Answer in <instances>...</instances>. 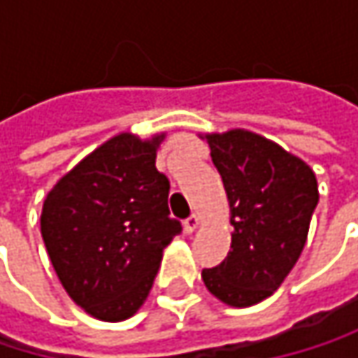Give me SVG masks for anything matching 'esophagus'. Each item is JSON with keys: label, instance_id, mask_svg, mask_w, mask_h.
<instances>
[{"label": "esophagus", "instance_id": "obj_1", "mask_svg": "<svg viewBox=\"0 0 358 358\" xmlns=\"http://www.w3.org/2000/svg\"><path fill=\"white\" fill-rule=\"evenodd\" d=\"M196 228H199V215H194V213H192L190 217H186V220H184V230H186L188 234H192Z\"/></svg>", "mask_w": 358, "mask_h": 358}]
</instances>
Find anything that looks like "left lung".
<instances>
[{"mask_svg": "<svg viewBox=\"0 0 358 358\" xmlns=\"http://www.w3.org/2000/svg\"><path fill=\"white\" fill-rule=\"evenodd\" d=\"M228 203V257L203 269L207 290L230 307L271 296L299 261L320 201L313 170L280 145L249 132L207 134Z\"/></svg>", "mask_w": 358, "mask_h": 358, "instance_id": "8db88e82", "label": "left lung"}]
</instances>
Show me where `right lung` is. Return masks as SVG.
I'll return each mask as SVG.
<instances>
[{"label": "right lung", "instance_id": "1", "mask_svg": "<svg viewBox=\"0 0 358 358\" xmlns=\"http://www.w3.org/2000/svg\"><path fill=\"white\" fill-rule=\"evenodd\" d=\"M164 134L122 132L70 170L47 194L41 234L70 294L101 322L132 317L147 301L164 249L182 232L170 217V180L155 168Z\"/></svg>", "mask_w": 358, "mask_h": 358}]
</instances>
